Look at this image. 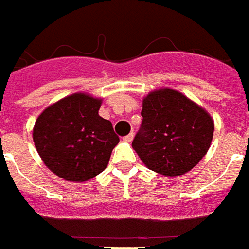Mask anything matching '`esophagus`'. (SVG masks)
Instances as JSON below:
<instances>
[{
    "instance_id": "obj_1",
    "label": "esophagus",
    "mask_w": 249,
    "mask_h": 249,
    "mask_svg": "<svg viewBox=\"0 0 249 249\" xmlns=\"http://www.w3.org/2000/svg\"><path fill=\"white\" fill-rule=\"evenodd\" d=\"M132 139H134V132H130L128 135H126L124 138H123V140H124V142H131Z\"/></svg>"
}]
</instances>
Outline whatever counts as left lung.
<instances>
[{
	"label": "left lung",
	"instance_id": "8db88e82",
	"mask_svg": "<svg viewBox=\"0 0 249 249\" xmlns=\"http://www.w3.org/2000/svg\"><path fill=\"white\" fill-rule=\"evenodd\" d=\"M142 124L132 148L142 161L164 176H180L197 165L211 144L214 122L193 101L172 89L143 100Z\"/></svg>",
	"mask_w": 249,
	"mask_h": 249
}]
</instances>
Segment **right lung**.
I'll return each mask as SVG.
<instances>
[{"label": "right lung", "instance_id": "right-lung-1", "mask_svg": "<svg viewBox=\"0 0 249 249\" xmlns=\"http://www.w3.org/2000/svg\"><path fill=\"white\" fill-rule=\"evenodd\" d=\"M100 106V100L76 93L48 106L36 119L35 148L61 178L82 182L107 167L119 136L111 122L98 115Z\"/></svg>", "mask_w": 249, "mask_h": 249}]
</instances>
